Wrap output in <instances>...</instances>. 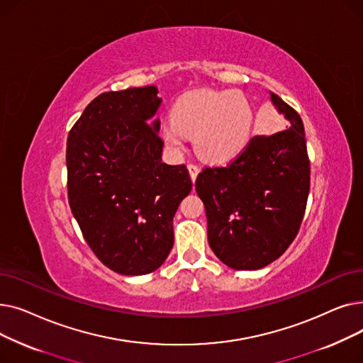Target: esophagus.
<instances>
[{
  "label": "esophagus",
  "instance_id": "1",
  "mask_svg": "<svg viewBox=\"0 0 363 363\" xmlns=\"http://www.w3.org/2000/svg\"><path fill=\"white\" fill-rule=\"evenodd\" d=\"M188 170H189V177H191V181L194 182L197 175H199V172H200V167L197 164H194V163H189L188 164Z\"/></svg>",
  "mask_w": 363,
  "mask_h": 363
}]
</instances>
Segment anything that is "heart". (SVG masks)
Returning <instances> with one entry per match:
<instances>
[{
    "mask_svg": "<svg viewBox=\"0 0 363 363\" xmlns=\"http://www.w3.org/2000/svg\"><path fill=\"white\" fill-rule=\"evenodd\" d=\"M253 110L235 91L200 89L185 94L172 110V121L162 126L166 145L184 150L185 137H194L197 155L213 163L235 159L250 143Z\"/></svg>",
    "mask_w": 363,
    "mask_h": 363,
    "instance_id": "b5f03b06",
    "label": "heart"
}]
</instances>
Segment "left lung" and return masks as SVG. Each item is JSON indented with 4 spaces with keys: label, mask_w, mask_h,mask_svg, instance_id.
<instances>
[{
    "label": "left lung",
    "mask_w": 363,
    "mask_h": 363,
    "mask_svg": "<svg viewBox=\"0 0 363 363\" xmlns=\"http://www.w3.org/2000/svg\"><path fill=\"white\" fill-rule=\"evenodd\" d=\"M271 100L290 128L253 137L233 162L204 167L196 179L208 244L237 271L260 269L278 259L296 238L306 212L311 162L303 122L277 94Z\"/></svg>",
    "instance_id": "obj_1"
}]
</instances>
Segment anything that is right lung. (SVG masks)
<instances>
[{"instance_id":"obj_1","label":"right lung","mask_w":363,"mask_h":363,"mask_svg":"<svg viewBox=\"0 0 363 363\" xmlns=\"http://www.w3.org/2000/svg\"><path fill=\"white\" fill-rule=\"evenodd\" d=\"M156 86L94 99L67 137V197L92 253L122 275L156 271L174 245V216L193 182L162 162ZM152 123L150 124L149 122Z\"/></svg>"}]
</instances>
